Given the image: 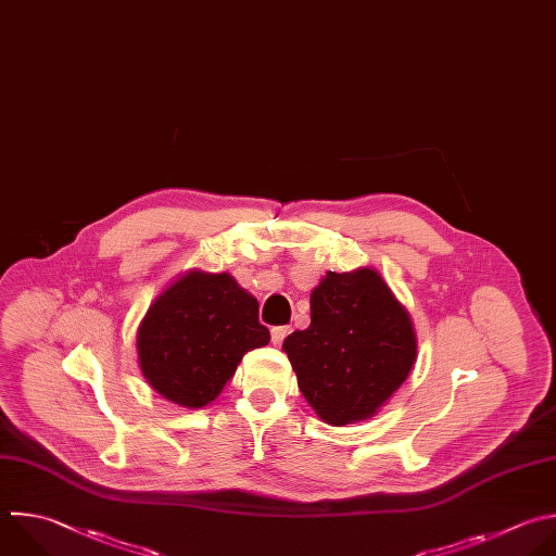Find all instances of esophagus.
<instances>
[{"instance_id": "esophagus-1", "label": "esophagus", "mask_w": 556, "mask_h": 556, "mask_svg": "<svg viewBox=\"0 0 556 556\" xmlns=\"http://www.w3.org/2000/svg\"><path fill=\"white\" fill-rule=\"evenodd\" d=\"M292 331V327H288V325H281V327H273L270 329V340H273V344L275 346H279L286 338H288V333Z\"/></svg>"}]
</instances>
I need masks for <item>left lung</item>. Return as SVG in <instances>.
I'll return each instance as SVG.
<instances>
[{
    "mask_svg": "<svg viewBox=\"0 0 556 556\" xmlns=\"http://www.w3.org/2000/svg\"><path fill=\"white\" fill-rule=\"evenodd\" d=\"M309 327L283 351L312 410L329 426L371 419L417 359V331L376 268L331 273L309 294Z\"/></svg>",
    "mask_w": 556,
    "mask_h": 556,
    "instance_id": "8db88e82",
    "label": "left lung"
}]
</instances>
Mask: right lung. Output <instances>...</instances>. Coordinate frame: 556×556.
Here are the masks:
<instances>
[{
  "mask_svg": "<svg viewBox=\"0 0 556 556\" xmlns=\"http://www.w3.org/2000/svg\"><path fill=\"white\" fill-rule=\"evenodd\" d=\"M257 312V299L229 273L194 268L176 277L137 327L141 376L172 404H212L242 357L270 340Z\"/></svg>",
  "mask_w": 556,
  "mask_h": 556,
  "instance_id": "right-lung-1",
  "label": "right lung"
}]
</instances>
